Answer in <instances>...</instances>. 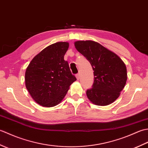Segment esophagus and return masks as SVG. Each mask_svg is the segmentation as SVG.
I'll list each match as a JSON object with an SVG mask.
<instances>
[{"mask_svg": "<svg viewBox=\"0 0 148 148\" xmlns=\"http://www.w3.org/2000/svg\"><path fill=\"white\" fill-rule=\"evenodd\" d=\"M76 78H77V79H78L79 80V77H80V75H79V74L78 73V74H77L76 75Z\"/></svg>", "mask_w": 148, "mask_h": 148, "instance_id": "obj_1", "label": "esophagus"}]
</instances>
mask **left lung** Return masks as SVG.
I'll list each match as a JSON object with an SVG mask.
<instances>
[{"label": "left lung", "mask_w": 148, "mask_h": 148, "mask_svg": "<svg viewBox=\"0 0 148 148\" xmlns=\"http://www.w3.org/2000/svg\"><path fill=\"white\" fill-rule=\"evenodd\" d=\"M75 47L90 63L94 83L86 95L93 103L108 106L117 99L127 79L124 62L114 53L93 40H78Z\"/></svg>", "instance_id": "1"}]
</instances>
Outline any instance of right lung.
<instances>
[{"instance_id":"right-lung-1","label":"right lung","mask_w":148,"mask_h":148,"mask_svg":"<svg viewBox=\"0 0 148 148\" xmlns=\"http://www.w3.org/2000/svg\"><path fill=\"white\" fill-rule=\"evenodd\" d=\"M67 42H58L42 49L30 62L25 72V85L31 97L43 107L55 106L76 80L64 55Z\"/></svg>"}]
</instances>
